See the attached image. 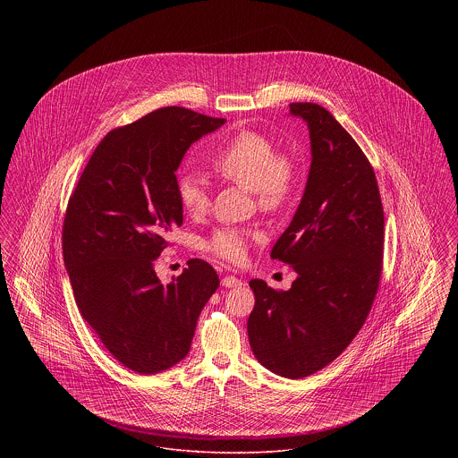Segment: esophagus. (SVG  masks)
Segmentation results:
<instances>
[{
	"instance_id": "obj_1",
	"label": "esophagus",
	"mask_w": 458,
	"mask_h": 458,
	"mask_svg": "<svg viewBox=\"0 0 458 458\" xmlns=\"http://www.w3.org/2000/svg\"><path fill=\"white\" fill-rule=\"evenodd\" d=\"M221 284L226 286V288H233V286H240L242 280L235 278V276H225V278L221 280Z\"/></svg>"
}]
</instances>
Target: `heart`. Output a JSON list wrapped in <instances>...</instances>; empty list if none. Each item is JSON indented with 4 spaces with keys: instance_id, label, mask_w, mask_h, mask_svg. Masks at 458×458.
I'll return each instance as SVG.
<instances>
[{
    "instance_id": "heart-1",
    "label": "heart",
    "mask_w": 458,
    "mask_h": 458,
    "mask_svg": "<svg viewBox=\"0 0 458 458\" xmlns=\"http://www.w3.org/2000/svg\"><path fill=\"white\" fill-rule=\"evenodd\" d=\"M213 168L223 178L254 191L261 208L267 211L282 208L293 189L290 161L276 154V148L267 137L256 131H240L232 137L215 154ZM176 196L180 206L192 216L206 213L209 206L208 189L196 174L178 178ZM252 239H256L252 230L223 226L204 240V249L223 261L240 262Z\"/></svg>"
}]
</instances>
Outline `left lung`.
I'll list each match as a JSON object with an SVG mask.
<instances>
[{"label": "left lung", "instance_id": "1", "mask_svg": "<svg viewBox=\"0 0 458 458\" xmlns=\"http://www.w3.org/2000/svg\"><path fill=\"white\" fill-rule=\"evenodd\" d=\"M310 139L304 196L273 259L297 278L286 292L252 280L249 344L266 369L301 379L333 362L366 323L383 267L385 215L368 157L327 109L292 103Z\"/></svg>", "mask_w": 458, "mask_h": 458}]
</instances>
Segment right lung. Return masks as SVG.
<instances>
[{
	"mask_svg": "<svg viewBox=\"0 0 458 458\" xmlns=\"http://www.w3.org/2000/svg\"><path fill=\"white\" fill-rule=\"evenodd\" d=\"M225 118L191 109H156L98 144L64 223V259L82 318L125 368L157 374L191 350L216 271L191 259L172 284L154 261L183 221L176 174L187 149Z\"/></svg>",
	"mask_w": 458,
	"mask_h": 458,
	"instance_id": "obj_1",
	"label": "right lung"
}]
</instances>
